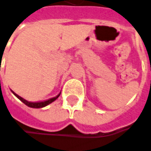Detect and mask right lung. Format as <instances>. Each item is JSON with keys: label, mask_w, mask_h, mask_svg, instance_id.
I'll return each mask as SVG.
<instances>
[{"label": "right lung", "mask_w": 151, "mask_h": 151, "mask_svg": "<svg viewBox=\"0 0 151 151\" xmlns=\"http://www.w3.org/2000/svg\"><path fill=\"white\" fill-rule=\"evenodd\" d=\"M11 93H13L15 97H17L18 99H19V100L22 101L23 103H24L25 105L28 106H29V107H32V108H42V107H45V106H48L49 104H50V103H52L53 101H55V100H56V99H57V98H58V97L60 96V93H59L58 95L56 96V97H53V98H50V99L47 100V101H39V102H33V101H27V100H25V99H24L23 97H19L18 94H16L15 92H13L11 89Z\"/></svg>", "instance_id": "right-lung-1"}]
</instances>
